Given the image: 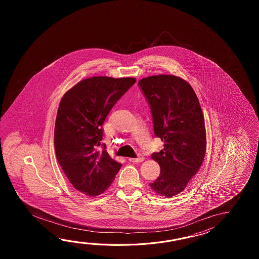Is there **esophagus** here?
<instances>
[{"instance_id":"1","label":"esophagus","mask_w":259,"mask_h":259,"mask_svg":"<svg viewBox=\"0 0 259 259\" xmlns=\"http://www.w3.org/2000/svg\"><path fill=\"white\" fill-rule=\"evenodd\" d=\"M128 160L132 162V163H140V162H143L144 160V156L142 154H139L137 158H128Z\"/></svg>"}]
</instances>
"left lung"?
<instances>
[{"instance_id":"1","label":"left lung","mask_w":259,"mask_h":259,"mask_svg":"<svg viewBox=\"0 0 259 259\" xmlns=\"http://www.w3.org/2000/svg\"><path fill=\"white\" fill-rule=\"evenodd\" d=\"M153 116L154 132L165 143L152 158L160 175L150 187L164 197H172L187 186L203 163L206 134L203 112L192 86L173 75L144 77L139 82Z\"/></svg>"}]
</instances>
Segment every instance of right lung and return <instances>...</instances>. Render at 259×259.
<instances>
[{
    "label": "right lung",
    "instance_id": "1",
    "mask_svg": "<svg viewBox=\"0 0 259 259\" xmlns=\"http://www.w3.org/2000/svg\"><path fill=\"white\" fill-rule=\"evenodd\" d=\"M136 79L93 77L67 91L61 100L55 126L56 158L76 190L89 196L104 193L121 164L101 146L103 124L116 102Z\"/></svg>",
    "mask_w": 259,
    "mask_h": 259
}]
</instances>
